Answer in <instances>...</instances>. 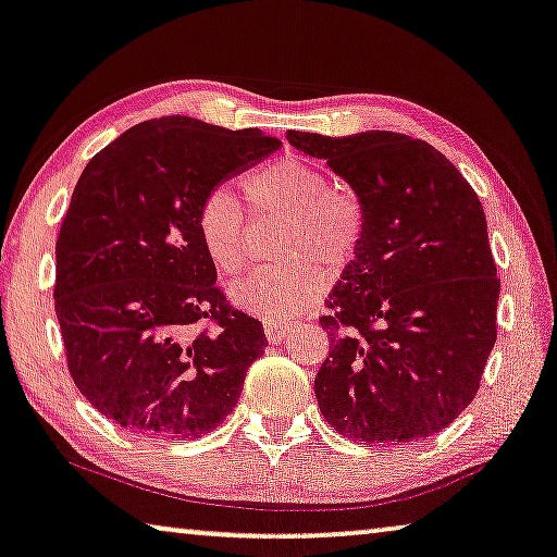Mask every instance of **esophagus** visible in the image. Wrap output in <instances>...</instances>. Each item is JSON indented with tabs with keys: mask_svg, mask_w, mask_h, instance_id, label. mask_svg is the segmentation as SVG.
<instances>
[{
	"mask_svg": "<svg viewBox=\"0 0 557 557\" xmlns=\"http://www.w3.org/2000/svg\"><path fill=\"white\" fill-rule=\"evenodd\" d=\"M286 336H288L286 323H273V321L267 323V338L271 341V344H276V341H284Z\"/></svg>",
	"mask_w": 557,
	"mask_h": 557,
	"instance_id": "34e87169",
	"label": "esophagus"
}]
</instances>
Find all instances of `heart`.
<instances>
[{
	"mask_svg": "<svg viewBox=\"0 0 557 557\" xmlns=\"http://www.w3.org/2000/svg\"><path fill=\"white\" fill-rule=\"evenodd\" d=\"M256 216L286 219L276 242L278 267L251 273L231 298L269 321H286L321 294L313 267L341 271L354 261L366 236V207L354 189L329 184L323 171L301 159H281L244 178ZM196 234L213 267L228 278L251 263L246 211L228 189H211L196 209Z\"/></svg>",
	"mask_w": 557,
	"mask_h": 557,
	"instance_id": "1",
	"label": "heart"
}]
</instances>
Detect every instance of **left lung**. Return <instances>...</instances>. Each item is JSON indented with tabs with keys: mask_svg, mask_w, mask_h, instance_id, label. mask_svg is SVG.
I'll use <instances>...</instances> for the list:
<instances>
[{
	"mask_svg": "<svg viewBox=\"0 0 557 557\" xmlns=\"http://www.w3.org/2000/svg\"><path fill=\"white\" fill-rule=\"evenodd\" d=\"M290 147L346 178L366 236L329 294V356L315 398L350 441H425L481 388L495 346L500 278L481 199L428 141L396 132H288Z\"/></svg>",
	"mask_w": 557,
	"mask_h": 557,
	"instance_id": "8db88e82",
	"label": "left lung"
}]
</instances>
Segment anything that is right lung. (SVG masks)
I'll use <instances>...</instances> for the list:
<instances>
[{"instance_id": "obj_1", "label": "right lung", "mask_w": 557, "mask_h": 557, "mask_svg": "<svg viewBox=\"0 0 557 557\" xmlns=\"http://www.w3.org/2000/svg\"><path fill=\"white\" fill-rule=\"evenodd\" d=\"M278 147L256 129L161 116L84 166L57 238L54 308L76 388L109 421L186 441L234 410L269 341L216 286L196 209ZM203 320L213 332L195 329Z\"/></svg>"}]
</instances>
